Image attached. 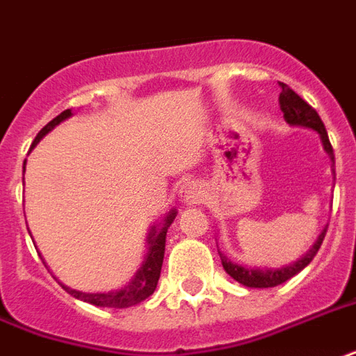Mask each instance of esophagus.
Returning <instances> with one entry per match:
<instances>
[{
    "mask_svg": "<svg viewBox=\"0 0 356 356\" xmlns=\"http://www.w3.org/2000/svg\"><path fill=\"white\" fill-rule=\"evenodd\" d=\"M179 197L181 202L186 203V205H192V203H200L203 197L202 186L194 181H188L181 186V192H179Z\"/></svg>",
    "mask_w": 356,
    "mask_h": 356,
    "instance_id": "34e87169",
    "label": "esophagus"
}]
</instances>
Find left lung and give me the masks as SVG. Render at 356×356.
<instances>
[{
  "label": "left lung",
  "instance_id": "left-lung-1",
  "mask_svg": "<svg viewBox=\"0 0 356 356\" xmlns=\"http://www.w3.org/2000/svg\"><path fill=\"white\" fill-rule=\"evenodd\" d=\"M280 88L282 93L280 97H278V102H280V110L284 112L286 123H289L291 127H302V129L316 130L317 134H319V138H321L325 153L329 154L330 162L334 164V151H332V145H330L329 142V134H327V130H325V124H323L321 118L317 115L316 110H314L308 102H305V100L300 99L291 88H287L286 83H282L280 81ZM332 173H334V170H332ZM325 233H327V226L323 227V232L319 233V237L316 238V243L312 244L306 254H302V256L298 257L297 261L289 263V265H282V267H248V265H238V263L227 259L226 254H222L220 250H218V254H220L224 270L232 276L233 280H237L238 284H243V286L246 287H259V289H263V287H275L284 284V282H287L295 275H298V273L314 259L317 250L321 248Z\"/></svg>",
  "mask_w": 356,
  "mask_h": 356
}]
</instances>
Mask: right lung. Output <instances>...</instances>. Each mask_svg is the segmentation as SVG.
I'll return each instance as SVG.
<instances>
[{"instance_id":"obj_1","label":"right lung","mask_w":356,"mask_h":356,"mask_svg":"<svg viewBox=\"0 0 356 356\" xmlns=\"http://www.w3.org/2000/svg\"><path fill=\"white\" fill-rule=\"evenodd\" d=\"M70 115H72V110H65V112L59 113L58 118L51 119L50 123L46 124L44 129L37 134L35 142L31 143V149H33L51 129H56L61 121L69 119ZM31 149H29V151H31ZM24 172H26V162H24ZM175 216H177V211L172 209L162 220L151 226V229H149L147 233V238H145V241H147V252H145V257H143L142 267L136 270L134 278H132L129 284H124L123 287L112 289V291L86 293L65 286V284H61L58 278H56V280L61 284V287H63L69 295H72L74 298H80L83 302H89V305L100 306V308H130V306L140 305L142 300L151 297L154 293V289H156V284H159L160 278V268H162V261H164V250H166L168 227L172 226V222L175 220Z\"/></svg>"}]
</instances>
